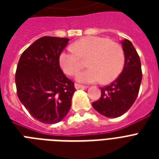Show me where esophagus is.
<instances>
[{
    "mask_svg": "<svg viewBox=\"0 0 159 159\" xmlns=\"http://www.w3.org/2000/svg\"><path fill=\"white\" fill-rule=\"evenodd\" d=\"M75 88H76V89H85L86 87H85V86H82V85L76 83V84H75Z\"/></svg>",
    "mask_w": 159,
    "mask_h": 159,
    "instance_id": "1",
    "label": "esophagus"
}]
</instances>
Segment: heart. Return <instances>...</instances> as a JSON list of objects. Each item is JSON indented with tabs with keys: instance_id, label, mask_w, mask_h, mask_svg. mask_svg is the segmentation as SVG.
Instances as JSON below:
<instances>
[{
	"instance_id": "obj_1",
	"label": "heart",
	"mask_w": 159,
	"mask_h": 159,
	"mask_svg": "<svg viewBox=\"0 0 159 159\" xmlns=\"http://www.w3.org/2000/svg\"><path fill=\"white\" fill-rule=\"evenodd\" d=\"M87 58L88 68L76 76L78 82L84 83H110L118 77L125 65V53L119 43L107 38L87 36L60 53V67L66 74L74 75L82 67V59Z\"/></svg>"
}]
</instances>
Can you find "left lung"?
Returning a JSON list of instances; mask_svg holds the SVG:
<instances>
[{"label":"left lung","instance_id":"left-lung-1","mask_svg":"<svg viewBox=\"0 0 159 159\" xmlns=\"http://www.w3.org/2000/svg\"><path fill=\"white\" fill-rule=\"evenodd\" d=\"M125 53V67L111 85L101 87L100 99L92 103L93 108L108 118H116L129 111L138 97L142 81L141 62L130 41H121Z\"/></svg>","mask_w":159,"mask_h":159}]
</instances>
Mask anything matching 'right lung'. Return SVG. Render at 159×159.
Masks as SVG:
<instances>
[{
  "mask_svg": "<svg viewBox=\"0 0 159 159\" xmlns=\"http://www.w3.org/2000/svg\"><path fill=\"white\" fill-rule=\"evenodd\" d=\"M69 39L44 36L21 54L16 72L17 95L26 110L44 124L59 122L67 116L76 89L62 72L59 55Z\"/></svg>",
  "mask_w": 159,
  "mask_h": 159,
  "instance_id": "right-lung-1",
  "label": "right lung"
}]
</instances>
